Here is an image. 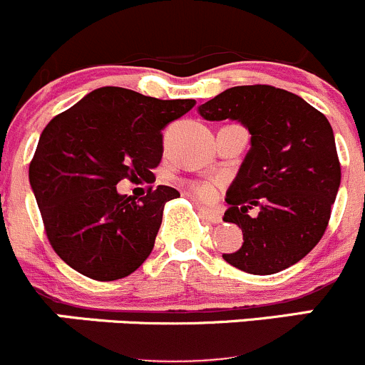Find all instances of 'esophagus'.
Instances as JSON below:
<instances>
[{
	"label": "esophagus",
	"instance_id": "obj_1",
	"mask_svg": "<svg viewBox=\"0 0 365 365\" xmlns=\"http://www.w3.org/2000/svg\"><path fill=\"white\" fill-rule=\"evenodd\" d=\"M198 211H200V215L204 216L207 222L211 223H220L222 222V212L216 211V209H211V207H198Z\"/></svg>",
	"mask_w": 365,
	"mask_h": 365
}]
</instances>
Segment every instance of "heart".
<instances>
[{"label":"heart","instance_id":"heart-1","mask_svg":"<svg viewBox=\"0 0 365 365\" xmlns=\"http://www.w3.org/2000/svg\"><path fill=\"white\" fill-rule=\"evenodd\" d=\"M220 182L216 181H198L191 184V191L197 195L200 200H212L218 195Z\"/></svg>","mask_w":365,"mask_h":365}]
</instances>
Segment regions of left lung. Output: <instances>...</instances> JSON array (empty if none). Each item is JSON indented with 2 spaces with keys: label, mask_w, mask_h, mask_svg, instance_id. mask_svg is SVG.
I'll use <instances>...</instances> for the list:
<instances>
[{
  "label": "left lung",
  "mask_w": 365,
  "mask_h": 365,
  "mask_svg": "<svg viewBox=\"0 0 365 365\" xmlns=\"http://www.w3.org/2000/svg\"><path fill=\"white\" fill-rule=\"evenodd\" d=\"M198 111L205 120L241 122L252 135L223 215L240 227L243 245L223 259L254 275L297 264L323 237L341 184L330 122L300 96L269 85L232 86Z\"/></svg>",
  "instance_id": "obj_1"
}]
</instances>
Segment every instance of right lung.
Returning <instances> with one entry per match:
<instances>
[{"label": "right lung", "instance_id": "1", "mask_svg": "<svg viewBox=\"0 0 365 365\" xmlns=\"http://www.w3.org/2000/svg\"><path fill=\"white\" fill-rule=\"evenodd\" d=\"M195 106L135 90L103 86L56 115L42 131L30 184L53 250L72 269L99 282L124 279L150 255L170 186L145 197L117 191L122 179L154 182L163 156L161 129Z\"/></svg>", "mask_w": 365, "mask_h": 365}]
</instances>
